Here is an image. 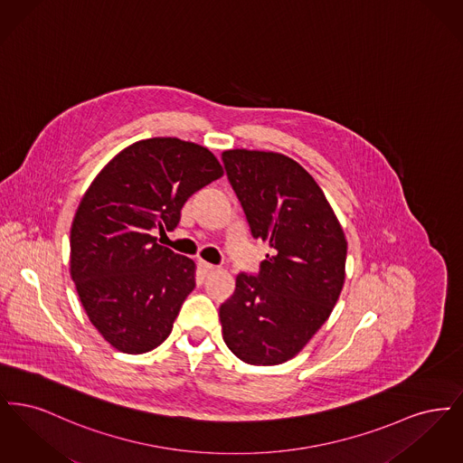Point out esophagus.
Listing matches in <instances>:
<instances>
[{"label": "esophagus", "instance_id": "1", "mask_svg": "<svg viewBox=\"0 0 463 463\" xmlns=\"http://www.w3.org/2000/svg\"><path fill=\"white\" fill-rule=\"evenodd\" d=\"M199 269H201L203 276H208V274H212L217 267H215V265L208 264V262H199Z\"/></svg>", "mask_w": 463, "mask_h": 463}]
</instances>
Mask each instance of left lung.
Listing matches in <instances>:
<instances>
[{"instance_id": "obj_1", "label": "left lung", "mask_w": 463, "mask_h": 463, "mask_svg": "<svg viewBox=\"0 0 463 463\" xmlns=\"http://www.w3.org/2000/svg\"><path fill=\"white\" fill-rule=\"evenodd\" d=\"M253 238L269 242L259 276L238 274L221 306L225 345L248 364L289 361L330 317L345 281L347 240L304 166L270 151L222 153Z\"/></svg>"}]
</instances>
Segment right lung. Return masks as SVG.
<instances>
[{"label": "right lung", "instance_id": "obj_1", "mask_svg": "<svg viewBox=\"0 0 463 463\" xmlns=\"http://www.w3.org/2000/svg\"><path fill=\"white\" fill-rule=\"evenodd\" d=\"M223 175L206 147L175 137L138 140L93 178L71 225V278L91 325L121 353L161 345L196 287L194 260L156 242L184 203Z\"/></svg>", "mask_w": 463, "mask_h": 463}]
</instances>
